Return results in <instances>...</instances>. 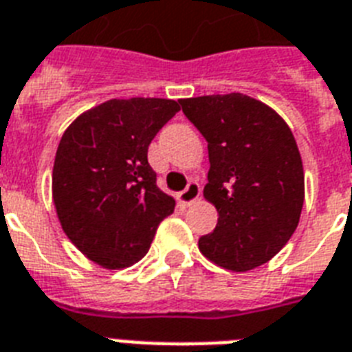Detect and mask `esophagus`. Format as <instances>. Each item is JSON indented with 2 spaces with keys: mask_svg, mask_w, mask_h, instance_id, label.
Wrapping results in <instances>:
<instances>
[{
  "mask_svg": "<svg viewBox=\"0 0 352 352\" xmlns=\"http://www.w3.org/2000/svg\"><path fill=\"white\" fill-rule=\"evenodd\" d=\"M201 195V188L199 184L195 181H190L188 182V186L182 190L181 194H179V203H181L182 206H190L192 203H195V201L199 199Z\"/></svg>",
  "mask_w": 352,
  "mask_h": 352,
  "instance_id": "1",
  "label": "esophagus"
}]
</instances>
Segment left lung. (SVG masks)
Returning a JSON list of instances; mask_svg holds the SVG:
<instances>
[{
  "mask_svg": "<svg viewBox=\"0 0 352 352\" xmlns=\"http://www.w3.org/2000/svg\"><path fill=\"white\" fill-rule=\"evenodd\" d=\"M208 144L205 197L219 218L199 238L201 253L232 272L272 260L297 229L305 173L297 144L277 112L243 94L181 99Z\"/></svg>",
  "mask_w": 352,
  "mask_h": 352,
  "instance_id": "obj_1",
  "label": "left lung"
}]
</instances>
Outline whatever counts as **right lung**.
<instances>
[{
  "label": "right lung",
  "mask_w": 352,
  "mask_h": 352,
  "mask_svg": "<svg viewBox=\"0 0 352 352\" xmlns=\"http://www.w3.org/2000/svg\"><path fill=\"white\" fill-rule=\"evenodd\" d=\"M181 111L173 99H111L75 120L53 166V203L75 248L118 270L151 248L175 199L157 186L147 147Z\"/></svg>",
  "instance_id": "right-lung-1"
}]
</instances>
